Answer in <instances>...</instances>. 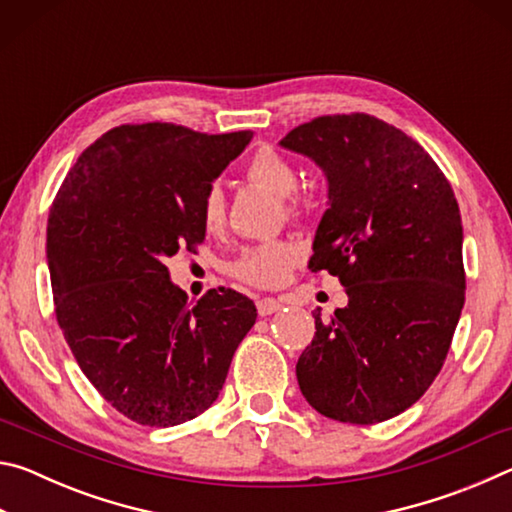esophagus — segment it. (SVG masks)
Instances as JSON below:
<instances>
[{
	"instance_id": "obj_1",
	"label": "esophagus",
	"mask_w": 512,
	"mask_h": 512,
	"mask_svg": "<svg viewBox=\"0 0 512 512\" xmlns=\"http://www.w3.org/2000/svg\"><path fill=\"white\" fill-rule=\"evenodd\" d=\"M282 309V302L280 300H273V298H262L257 300V311L259 316H271L275 311Z\"/></svg>"
}]
</instances>
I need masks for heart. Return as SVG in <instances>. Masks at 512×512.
Segmentation results:
<instances>
[{"mask_svg": "<svg viewBox=\"0 0 512 512\" xmlns=\"http://www.w3.org/2000/svg\"><path fill=\"white\" fill-rule=\"evenodd\" d=\"M244 173L250 183L284 198L289 214H296L298 207L291 194L298 187V173L282 153L264 146L246 162ZM198 216H201V223L207 232H216L221 228L225 219V198L219 185H210L205 189L201 207H198ZM300 257V248L293 241H268V244L244 250L237 262L232 264V273L239 280L253 284V287L273 289L287 280V275L300 262Z\"/></svg>", "mask_w": 512, "mask_h": 512, "instance_id": "obj_1", "label": "heart"}]
</instances>
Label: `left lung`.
Instances as JSON below:
<instances>
[{
    "label": "left lung",
    "mask_w": 512,
    "mask_h": 512,
    "mask_svg": "<svg viewBox=\"0 0 512 512\" xmlns=\"http://www.w3.org/2000/svg\"><path fill=\"white\" fill-rule=\"evenodd\" d=\"M280 146L327 178L309 271L339 275L348 305L316 336L296 377L325 418L375 424L420 400L443 368L465 302L463 223L443 171L377 117H318Z\"/></svg>",
    "instance_id": "left-lung-1"
}]
</instances>
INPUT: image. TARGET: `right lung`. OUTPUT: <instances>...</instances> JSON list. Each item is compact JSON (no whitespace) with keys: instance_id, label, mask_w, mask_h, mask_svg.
Masks as SVG:
<instances>
[{"instance_id":"right-lung-1","label":"right lung","mask_w":512,"mask_h":512,"mask_svg":"<svg viewBox=\"0 0 512 512\" xmlns=\"http://www.w3.org/2000/svg\"><path fill=\"white\" fill-rule=\"evenodd\" d=\"M253 140L176 124L117 126L67 173L47 223L56 318L83 375L146 427H173L216 402L255 325L253 300L212 289L189 305L164 259L205 239L207 187Z\"/></svg>"}]
</instances>
